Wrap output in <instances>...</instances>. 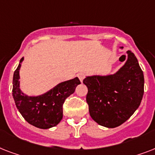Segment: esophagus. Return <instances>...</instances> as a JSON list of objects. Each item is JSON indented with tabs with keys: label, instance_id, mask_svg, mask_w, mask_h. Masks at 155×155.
<instances>
[{
	"label": "esophagus",
	"instance_id": "1",
	"mask_svg": "<svg viewBox=\"0 0 155 155\" xmlns=\"http://www.w3.org/2000/svg\"><path fill=\"white\" fill-rule=\"evenodd\" d=\"M77 76H78V78L80 79V81L82 82L83 80H84V79L85 78V74H84V73H83V72H80L77 75Z\"/></svg>",
	"mask_w": 155,
	"mask_h": 155
}]
</instances>
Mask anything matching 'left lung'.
I'll return each mask as SVG.
<instances>
[{
    "label": "left lung",
    "instance_id": "1",
    "mask_svg": "<svg viewBox=\"0 0 155 155\" xmlns=\"http://www.w3.org/2000/svg\"><path fill=\"white\" fill-rule=\"evenodd\" d=\"M127 54L125 63L115 74L87 76L83 81L87 87L90 116L104 127H117L126 121L142 100L143 71L134 54L127 51Z\"/></svg>",
    "mask_w": 155,
    "mask_h": 155
}]
</instances>
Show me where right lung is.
<instances>
[{"label":"right lung","mask_w":155,"mask_h":155,"mask_svg":"<svg viewBox=\"0 0 155 155\" xmlns=\"http://www.w3.org/2000/svg\"><path fill=\"white\" fill-rule=\"evenodd\" d=\"M24 58H21L13 74V97L15 104L23 117L30 125L40 129H49L60 122L63 118V104L80 84L78 77L64 81L44 94L29 97L20 89V70Z\"/></svg>","instance_id":"add662e5"}]
</instances>
